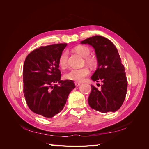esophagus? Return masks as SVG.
Listing matches in <instances>:
<instances>
[{
  "instance_id": "34e87169",
  "label": "esophagus",
  "mask_w": 149,
  "mask_h": 149,
  "mask_svg": "<svg viewBox=\"0 0 149 149\" xmlns=\"http://www.w3.org/2000/svg\"><path fill=\"white\" fill-rule=\"evenodd\" d=\"M75 86H76V87H78L81 84V83H78V82H75Z\"/></svg>"
}]
</instances>
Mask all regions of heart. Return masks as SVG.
<instances>
[{
	"mask_svg": "<svg viewBox=\"0 0 149 149\" xmlns=\"http://www.w3.org/2000/svg\"><path fill=\"white\" fill-rule=\"evenodd\" d=\"M75 51L77 52L81 56L86 58V61L90 65H93V61L88 58L90 54L91 50L90 49L85 46H78L75 48ZM68 54L66 51L63 52L59 57V65L62 68H65L68 65ZM90 71L87 68H83L80 69H71L67 71L65 74V78L68 80L74 81H82L84 78L89 74Z\"/></svg>",
	"mask_w": 149,
	"mask_h": 149,
	"instance_id": "1",
	"label": "heart"
}]
</instances>
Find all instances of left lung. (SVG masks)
<instances>
[{"instance_id": "1", "label": "left lung", "mask_w": 149, "mask_h": 149, "mask_svg": "<svg viewBox=\"0 0 149 149\" xmlns=\"http://www.w3.org/2000/svg\"><path fill=\"white\" fill-rule=\"evenodd\" d=\"M81 44H88L94 48L97 68L91 78L93 81L102 83L101 90L91 85L89 106L106 114L118 110L127 93V80L118 49L109 39L100 35L86 39Z\"/></svg>"}]
</instances>
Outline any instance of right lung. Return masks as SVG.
Listing matches in <instances>:
<instances>
[{
  "label": "right lung",
  "mask_w": 149,
  "mask_h": 149,
  "mask_svg": "<svg viewBox=\"0 0 149 149\" xmlns=\"http://www.w3.org/2000/svg\"><path fill=\"white\" fill-rule=\"evenodd\" d=\"M66 45L60 43L40 47L29 54L24 62V94L26 104L31 111L45 118H53L61 112L69 94L75 88L73 81L60 79L58 60Z\"/></svg>",
  "instance_id": "add662e5"
}]
</instances>
